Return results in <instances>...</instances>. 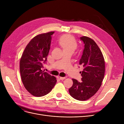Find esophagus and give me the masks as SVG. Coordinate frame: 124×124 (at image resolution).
Listing matches in <instances>:
<instances>
[{
	"label": "esophagus",
	"mask_w": 124,
	"mask_h": 124,
	"mask_svg": "<svg viewBox=\"0 0 124 124\" xmlns=\"http://www.w3.org/2000/svg\"><path fill=\"white\" fill-rule=\"evenodd\" d=\"M66 78L65 77H59V79L61 80H63L64 79H65Z\"/></svg>",
	"instance_id": "esophagus-1"
}]
</instances>
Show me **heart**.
I'll return each instance as SVG.
<instances>
[{"mask_svg":"<svg viewBox=\"0 0 124 124\" xmlns=\"http://www.w3.org/2000/svg\"><path fill=\"white\" fill-rule=\"evenodd\" d=\"M59 44L63 51H74L78 46L77 40L74 37L70 35H66L62 37L59 40Z\"/></svg>","mask_w":124,"mask_h":124,"instance_id":"heart-1","label":"heart"}]
</instances>
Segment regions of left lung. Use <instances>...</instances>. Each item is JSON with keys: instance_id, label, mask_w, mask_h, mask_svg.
<instances>
[{"instance_id": "1", "label": "left lung", "mask_w": 124, "mask_h": 124, "mask_svg": "<svg viewBox=\"0 0 124 124\" xmlns=\"http://www.w3.org/2000/svg\"><path fill=\"white\" fill-rule=\"evenodd\" d=\"M84 49L80 65L84 67L80 72L82 82L72 78L73 85L69 89L71 97L80 101L86 100L94 95L102 84L105 72V62L99 46L92 39L83 36Z\"/></svg>"}]
</instances>
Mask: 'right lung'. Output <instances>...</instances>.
Instances as JSON below:
<instances>
[{"mask_svg": "<svg viewBox=\"0 0 124 124\" xmlns=\"http://www.w3.org/2000/svg\"><path fill=\"white\" fill-rule=\"evenodd\" d=\"M54 31L37 35L26 46L20 62V73L25 88L33 96L42 97L55 86L56 78L41 70L50 49Z\"/></svg>", "mask_w": 124, "mask_h": 124, "instance_id": "1", "label": "right lung"}]
</instances>
